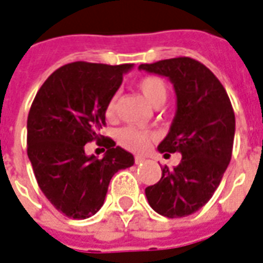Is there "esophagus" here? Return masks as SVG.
Returning a JSON list of instances; mask_svg holds the SVG:
<instances>
[{
    "label": "esophagus",
    "instance_id": "obj_1",
    "mask_svg": "<svg viewBox=\"0 0 263 263\" xmlns=\"http://www.w3.org/2000/svg\"><path fill=\"white\" fill-rule=\"evenodd\" d=\"M144 161H146V158L142 157V155H136L135 157V163H142Z\"/></svg>",
    "mask_w": 263,
    "mask_h": 263
}]
</instances>
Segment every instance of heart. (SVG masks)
I'll use <instances>...</instances> for the list:
<instances>
[{
    "instance_id": "heart-1",
    "label": "heart",
    "mask_w": 263,
    "mask_h": 263,
    "mask_svg": "<svg viewBox=\"0 0 263 263\" xmlns=\"http://www.w3.org/2000/svg\"><path fill=\"white\" fill-rule=\"evenodd\" d=\"M138 89L144 97V100L153 108H157V109L161 108L167 100V86L159 77H144L138 82ZM115 109H116V96L110 98V101L108 102L106 115L109 117L113 116ZM148 139H150V135L147 132L140 131V129L134 127L123 128L117 134V140L121 146L132 151L144 150L148 144Z\"/></svg>"
}]
</instances>
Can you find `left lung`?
I'll use <instances>...</instances> for the list:
<instances>
[{
	"label": "left lung",
	"mask_w": 263,
	"mask_h": 263,
	"mask_svg": "<svg viewBox=\"0 0 263 263\" xmlns=\"http://www.w3.org/2000/svg\"><path fill=\"white\" fill-rule=\"evenodd\" d=\"M166 77L176 91V116L159 153H180V165L163 167L161 180L146 187L147 201L162 216L185 217L212 197L231 161L235 115L227 91L208 67L192 58L140 65Z\"/></svg>",
	"instance_id": "obj_1"
}]
</instances>
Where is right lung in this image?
<instances>
[{"label":"right lung","instance_id":"add662e5","mask_svg":"<svg viewBox=\"0 0 263 263\" xmlns=\"http://www.w3.org/2000/svg\"><path fill=\"white\" fill-rule=\"evenodd\" d=\"M134 65L108 66L74 62L62 66L43 83L27 121L28 158L48 201L71 219H87L100 211L108 186L134 155L104 139L102 159L85 153V144L104 138L108 102Z\"/></svg>","mask_w":263,"mask_h":263}]
</instances>
